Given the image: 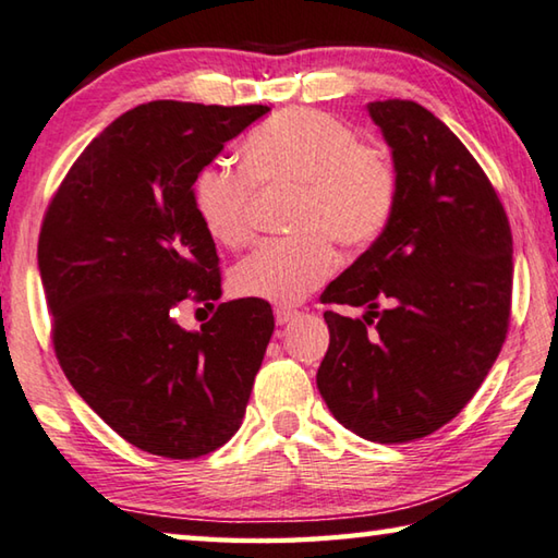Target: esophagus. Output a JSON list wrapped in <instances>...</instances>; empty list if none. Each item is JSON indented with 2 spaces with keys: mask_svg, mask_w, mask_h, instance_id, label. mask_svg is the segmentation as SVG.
Returning a JSON list of instances; mask_svg holds the SVG:
<instances>
[{
  "mask_svg": "<svg viewBox=\"0 0 558 558\" xmlns=\"http://www.w3.org/2000/svg\"><path fill=\"white\" fill-rule=\"evenodd\" d=\"M298 317V311H293V307H276V323L278 325H288L290 320H295Z\"/></svg>",
  "mask_w": 558,
  "mask_h": 558,
  "instance_id": "34e87169",
  "label": "esophagus"
}]
</instances>
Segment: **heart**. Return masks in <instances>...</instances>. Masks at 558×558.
I'll return each mask as SVG.
<instances>
[{"label": "heart", "instance_id": "b5f03b06", "mask_svg": "<svg viewBox=\"0 0 558 558\" xmlns=\"http://www.w3.org/2000/svg\"><path fill=\"white\" fill-rule=\"evenodd\" d=\"M241 166L245 175L208 166L193 181V208L216 243L241 247L253 238L252 182L258 189L290 185L300 198L293 214L298 235L258 245L233 268L238 298L295 305L330 278V238L362 247L390 223L397 201L392 163L325 111L288 109L265 121L245 138Z\"/></svg>", "mask_w": 558, "mask_h": 558}]
</instances>
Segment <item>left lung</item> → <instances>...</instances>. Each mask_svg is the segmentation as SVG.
<instances>
[{
    "label": "left lung",
    "instance_id": "1",
    "mask_svg": "<svg viewBox=\"0 0 558 558\" xmlns=\"http://www.w3.org/2000/svg\"><path fill=\"white\" fill-rule=\"evenodd\" d=\"M392 151L390 223L320 295L330 348L317 390L332 417L379 445L437 432L497 360L511 311V228L480 163L435 113L367 104ZM384 311H378V305Z\"/></svg>",
    "mask_w": 558,
    "mask_h": 558
}]
</instances>
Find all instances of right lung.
<instances>
[{"label": "right lung", "instance_id": "1", "mask_svg": "<svg viewBox=\"0 0 558 558\" xmlns=\"http://www.w3.org/2000/svg\"><path fill=\"white\" fill-rule=\"evenodd\" d=\"M268 111L141 104L84 148L44 216L37 258L59 365L144 452L196 459L243 422L276 327L270 305L220 303L201 330H183L171 311L193 290L206 303L223 293L193 181Z\"/></svg>", "mask_w": 558, "mask_h": 558}]
</instances>
